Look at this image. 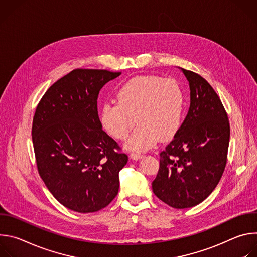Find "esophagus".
I'll list each match as a JSON object with an SVG mask.
<instances>
[{"label": "esophagus", "mask_w": 257, "mask_h": 257, "mask_svg": "<svg viewBox=\"0 0 257 257\" xmlns=\"http://www.w3.org/2000/svg\"><path fill=\"white\" fill-rule=\"evenodd\" d=\"M130 158H131L132 160L138 161V160H140V159L142 158V155H140V154H135V153H131V154H130Z\"/></svg>", "instance_id": "34e87169"}]
</instances>
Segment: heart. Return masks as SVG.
Listing matches in <instances>:
<instances>
[{
    "label": "heart",
    "instance_id": "1",
    "mask_svg": "<svg viewBox=\"0 0 257 257\" xmlns=\"http://www.w3.org/2000/svg\"><path fill=\"white\" fill-rule=\"evenodd\" d=\"M185 96L174 79L137 76L117 93V103L106 102L99 112L103 129L116 139H125L134 124L138 127L126 141V149L143 152L159 141L169 140L181 127ZM136 121H134V120Z\"/></svg>",
    "mask_w": 257,
    "mask_h": 257
}]
</instances>
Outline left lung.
<instances>
[{"label": "left lung", "mask_w": 257, "mask_h": 257, "mask_svg": "<svg viewBox=\"0 0 257 257\" xmlns=\"http://www.w3.org/2000/svg\"><path fill=\"white\" fill-rule=\"evenodd\" d=\"M179 69L189 82L190 107L160 154L153 191L168 205L181 209L199 204L218 184L227 164L230 124L210 84L192 71Z\"/></svg>", "instance_id": "left-lung-1"}]
</instances>
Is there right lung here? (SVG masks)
Listing matches in <instances>:
<instances>
[{
	"label": "right lung",
	"mask_w": 257,
	"mask_h": 257,
	"mask_svg": "<svg viewBox=\"0 0 257 257\" xmlns=\"http://www.w3.org/2000/svg\"><path fill=\"white\" fill-rule=\"evenodd\" d=\"M121 72L75 69L44 94L32 122V142L40 176L65 207L94 212L111 203L128 162L103 130L97 96Z\"/></svg>",
	"instance_id": "obj_1"
}]
</instances>
